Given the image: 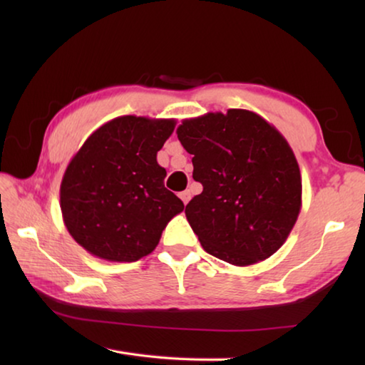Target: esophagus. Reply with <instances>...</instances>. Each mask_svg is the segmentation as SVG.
<instances>
[{"label": "esophagus", "mask_w": 365, "mask_h": 365, "mask_svg": "<svg viewBox=\"0 0 365 365\" xmlns=\"http://www.w3.org/2000/svg\"><path fill=\"white\" fill-rule=\"evenodd\" d=\"M178 196H180V200L183 201V205H188V201L191 200V193H190V191H188V190H185V191H182V193H180V195H178Z\"/></svg>", "instance_id": "esophagus-1"}]
</instances>
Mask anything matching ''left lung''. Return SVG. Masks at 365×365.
Wrapping results in <instances>:
<instances>
[{"mask_svg":"<svg viewBox=\"0 0 365 365\" xmlns=\"http://www.w3.org/2000/svg\"><path fill=\"white\" fill-rule=\"evenodd\" d=\"M202 185L185 215L209 255L256 264L287 242L301 211V172L285 137L246 109L207 113L177 128Z\"/></svg>","mask_w":365,"mask_h":365,"instance_id":"8db88e82","label":"left lung"}]
</instances>
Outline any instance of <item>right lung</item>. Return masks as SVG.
<instances>
[{
    "label": "right lung",
    "instance_id": "right-lung-1",
    "mask_svg": "<svg viewBox=\"0 0 365 365\" xmlns=\"http://www.w3.org/2000/svg\"><path fill=\"white\" fill-rule=\"evenodd\" d=\"M175 119L122 115L86 138L61 182V212L76 242L104 261L135 262L156 248L183 202L164 187L158 151Z\"/></svg>",
    "mask_w": 365,
    "mask_h": 365
}]
</instances>
